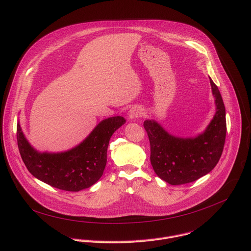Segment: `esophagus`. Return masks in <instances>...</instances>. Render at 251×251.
Wrapping results in <instances>:
<instances>
[{
    "mask_svg": "<svg viewBox=\"0 0 251 251\" xmlns=\"http://www.w3.org/2000/svg\"><path fill=\"white\" fill-rule=\"evenodd\" d=\"M142 114H143V110H142L141 107H139V106L132 107V108L129 110V113H128L130 119H136L138 117H141Z\"/></svg>",
    "mask_w": 251,
    "mask_h": 251,
    "instance_id": "obj_1",
    "label": "esophagus"
}]
</instances>
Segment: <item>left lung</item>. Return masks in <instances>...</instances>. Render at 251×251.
I'll list each match as a JSON object with an SVG mask.
<instances>
[{"label":"left lung","mask_w":251,"mask_h":251,"mask_svg":"<svg viewBox=\"0 0 251 251\" xmlns=\"http://www.w3.org/2000/svg\"><path fill=\"white\" fill-rule=\"evenodd\" d=\"M217 112L205 132L197 138L171 136L154 120L143 124L151 147V164L159 177L174 185L197 181L219 163L226 136V108L218 86L209 78Z\"/></svg>","instance_id":"1"}]
</instances>
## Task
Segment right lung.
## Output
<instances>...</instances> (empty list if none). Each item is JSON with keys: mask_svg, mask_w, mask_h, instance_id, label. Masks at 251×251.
<instances>
[{"mask_svg": "<svg viewBox=\"0 0 251 251\" xmlns=\"http://www.w3.org/2000/svg\"><path fill=\"white\" fill-rule=\"evenodd\" d=\"M125 122L122 116L105 119L80 145L58 154H42L33 150L18 124L19 151L26 169L33 176L56 189L78 192L91 187L101 177L107 162L109 140Z\"/></svg>", "mask_w": 251, "mask_h": 251, "instance_id": "obj_1", "label": "right lung"}]
</instances>
